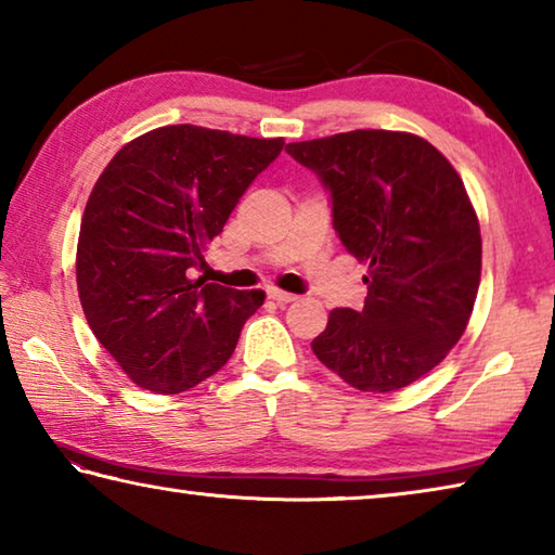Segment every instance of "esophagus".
Segmentation results:
<instances>
[{"label":"esophagus","mask_w":555,"mask_h":555,"mask_svg":"<svg viewBox=\"0 0 555 555\" xmlns=\"http://www.w3.org/2000/svg\"><path fill=\"white\" fill-rule=\"evenodd\" d=\"M267 296H269L271 300H276V304H279V306L294 304V300L298 298L296 294H286V291H279V288H269V291H267Z\"/></svg>","instance_id":"esophagus-1"}]
</instances>
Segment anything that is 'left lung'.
Listing matches in <instances>:
<instances>
[{
	"mask_svg": "<svg viewBox=\"0 0 555 555\" xmlns=\"http://www.w3.org/2000/svg\"><path fill=\"white\" fill-rule=\"evenodd\" d=\"M286 152L321 178L337 237L367 267L362 311H331L315 357L360 391L409 387L465 333L480 286V222L463 181L406 131L354 129Z\"/></svg>",
	"mask_w": 555,
	"mask_h": 555,
	"instance_id": "8db88e82",
	"label": "left lung"
}]
</instances>
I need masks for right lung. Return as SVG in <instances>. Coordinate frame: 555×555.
<instances>
[{"label":"right lung","instance_id":"1","mask_svg":"<svg viewBox=\"0 0 555 555\" xmlns=\"http://www.w3.org/2000/svg\"><path fill=\"white\" fill-rule=\"evenodd\" d=\"M284 139L173 125L121 146L92 188L78 240L90 331L142 389L178 393L212 377L237 347L261 291L191 279Z\"/></svg>","mask_w":555,"mask_h":555}]
</instances>
